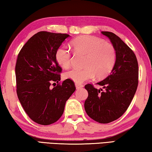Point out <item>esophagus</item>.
Wrapping results in <instances>:
<instances>
[{"instance_id": "1", "label": "esophagus", "mask_w": 152, "mask_h": 152, "mask_svg": "<svg viewBox=\"0 0 152 152\" xmlns=\"http://www.w3.org/2000/svg\"><path fill=\"white\" fill-rule=\"evenodd\" d=\"M75 85H76V87L77 89H80V88H81L84 86L83 84H80V83H76Z\"/></svg>"}]
</instances>
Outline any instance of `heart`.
Instances as JSON below:
<instances>
[{
    "mask_svg": "<svg viewBox=\"0 0 152 152\" xmlns=\"http://www.w3.org/2000/svg\"><path fill=\"white\" fill-rule=\"evenodd\" d=\"M76 54L85 55L82 69L73 68L64 74L65 78L76 83H81L92 79L107 77L114 68L117 60V52L114 46L103 39L93 36L84 35L75 38L71 42ZM56 60L63 68L71 65L72 53L70 48L61 46L56 52Z\"/></svg>",
    "mask_w": 152,
    "mask_h": 152,
    "instance_id": "b5f03b06",
    "label": "heart"
}]
</instances>
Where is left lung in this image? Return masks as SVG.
Returning <instances> with one entry per match:
<instances>
[{
    "mask_svg": "<svg viewBox=\"0 0 152 152\" xmlns=\"http://www.w3.org/2000/svg\"><path fill=\"white\" fill-rule=\"evenodd\" d=\"M111 42L117 52V60L110 75L96 84L84 86L88 96L84 109L88 116L100 123H109L124 114L129 106L138 86L139 68L134 52L115 33L102 31Z\"/></svg>",
    "mask_w": 152,
    "mask_h": 152,
    "instance_id": "left-lung-1",
    "label": "left lung"
}]
</instances>
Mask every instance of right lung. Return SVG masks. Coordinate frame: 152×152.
<instances>
[{
	"mask_svg": "<svg viewBox=\"0 0 152 152\" xmlns=\"http://www.w3.org/2000/svg\"><path fill=\"white\" fill-rule=\"evenodd\" d=\"M70 35L40 31L33 35L17 56V94L25 113L38 124H52L62 115L66 102L76 91L70 80L60 82L62 71L56 52ZM57 85L51 89V83Z\"/></svg>",
	"mask_w": 152,
	"mask_h": 152,
	"instance_id": "obj_1",
	"label": "right lung"
}]
</instances>
